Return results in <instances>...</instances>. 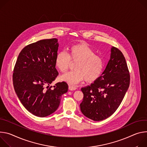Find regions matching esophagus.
<instances>
[{"label": "esophagus", "mask_w": 147, "mask_h": 147, "mask_svg": "<svg viewBox=\"0 0 147 147\" xmlns=\"http://www.w3.org/2000/svg\"><path fill=\"white\" fill-rule=\"evenodd\" d=\"M69 89L70 90H75L76 89V87L74 85H69Z\"/></svg>", "instance_id": "1"}]
</instances>
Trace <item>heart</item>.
I'll use <instances>...</instances> for the list:
<instances>
[{
    "label": "heart",
    "mask_w": 147,
    "mask_h": 147,
    "mask_svg": "<svg viewBox=\"0 0 147 147\" xmlns=\"http://www.w3.org/2000/svg\"><path fill=\"white\" fill-rule=\"evenodd\" d=\"M72 61H77L75 70L68 72L61 76L63 80L70 84H76L84 79L88 82H93L101 76L104 67L103 58L96 55L94 51L84 43L76 44L70 47L69 54L66 51L59 52L55 59L58 69L65 72Z\"/></svg>",
    "instance_id": "1"
}]
</instances>
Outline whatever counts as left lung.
<instances>
[{
    "label": "left lung",
    "instance_id": "8db88e82",
    "mask_svg": "<svg viewBox=\"0 0 147 147\" xmlns=\"http://www.w3.org/2000/svg\"><path fill=\"white\" fill-rule=\"evenodd\" d=\"M130 76L125 59L118 48L112 47L110 58L100 78L90 86L82 88L80 110L86 117L105 120L121 104L129 85Z\"/></svg>",
    "mask_w": 147,
    "mask_h": 147
}]
</instances>
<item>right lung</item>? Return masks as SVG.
<instances>
[{"mask_svg": "<svg viewBox=\"0 0 147 147\" xmlns=\"http://www.w3.org/2000/svg\"><path fill=\"white\" fill-rule=\"evenodd\" d=\"M59 44L57 38L45 39L26 46L16 61L13 82L23 106L32 115L44 117L58 108L61 96L67 93L65 82L50 86L58 75L55 59Z\"/></svg>", "mask_w": 147, "mask_h": 147, "instance_id": "add662e5", "label": "right lung"}]
</instances>
